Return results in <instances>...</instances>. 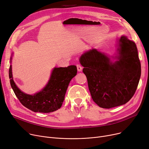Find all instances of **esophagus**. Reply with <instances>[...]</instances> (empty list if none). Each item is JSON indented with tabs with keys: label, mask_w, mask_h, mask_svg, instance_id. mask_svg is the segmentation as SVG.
Returning <instances> with one entry per match:
<instances>
[{
	"label": "esophagus",
	"mask_w": 149,
	"mask_h": 149,
	"mask_svg": "<svg viewBox=\"0 0 149 149\" xmlns=\"http://www.w3.org/2000/svg\"><path fill=\"white\" fill-rule=\"evenodd\" d=\"M77 68L78 71H79V72L81 71V70H82V67L81 66V65H79V64H77Z\"/></svg>",
	"instance_id": "1"
}]
</instances>
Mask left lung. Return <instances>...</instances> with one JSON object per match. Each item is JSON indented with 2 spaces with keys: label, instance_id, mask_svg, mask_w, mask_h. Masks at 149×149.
Instances as JSON below:
<instances>
[{
  "label": "left lung",
  "instance_id": "1",
  "mask_svg": "<svg viewBox=\"0 0 149 149\" xmlns=\"http://www.w3.org/2000/svg\"><path fill=\"white\" fill-rule=\"evenodd\" d=\"M117 42L115 56L93 48L79 59L92 100L104 109L127 103L134 95L141 73L135 43L124 36ZM111 58L116 60L113 62Z\"/></svg>",
  "mask_w": 149,
  "mask_h": 149
}]
</instances>
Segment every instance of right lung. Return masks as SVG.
Instances as JSON below:
<instances>
[{
  "mask_svg": "<svg viewBox=\"0 0 149 149\" xmlns=\"http://www.w3.org/2000/svg\"><path fill=\"white\" fill-rule=\"evenodd\" d=\"M10 58L11 63L12 56ZM77 72L76 66L67 68H54L50 79L45 86L34 95L25 93L19 89L14 83L12 66H10L9 77L11 86L20 102L34 112L49 113L60 109L63 102L69 84Z\"/></svg>",
  "mask_w": 149,
  "mask_h": 149,
  "instance_id": "obj_1",
  "label": "right lung"
}]
</instances>
